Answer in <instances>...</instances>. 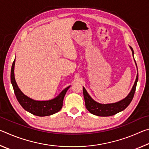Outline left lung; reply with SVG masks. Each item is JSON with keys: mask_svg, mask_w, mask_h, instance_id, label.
I'll list each match as a JSON object with an SVG mask.
<instances>
[{"mask_svg": "<svg viewBox=\"0 0 149 149\" xmlns=\"http://www.w3.org/2000/svg\"><path fill=\"white\" fill-rule=\"evenodd\" d=\"M130 49L132 50L133 56V54H134L133 50L131 47ZM136 65H137V64H136ZM137 81L138 73L137 77H136L134 85H133L132 90H131L130 93L128 94L127 97L119 102L111 103V104H100V103L96 102L95 100H93L92 98L90 97V95L88 94V93L87 92L86 89H85V87H83L85 107H86L88 111H89L91 114L98 116H113L117 114V113L125 109V108L129 106L130 102H132L135 92Z\"/></svg>", "mask_w": 149, "mask_h": 149, "instance_id": "1", "label": "left lung"}]
</instances>
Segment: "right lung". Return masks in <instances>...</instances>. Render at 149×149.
Instances as JSON below:
<instances>
[{"mask_svg": "<svg viewBox=\"0 0 149 149\" xmlns=\"http://www.w3.org/2000/svg\"><path fill=\"white\" fill-rule=\"evenodd\" d=\"M15 60L12 65L10 79L14 91L17 101L20 105L27 112L37 116H47L54 114L61 110L63 104V100L68 89L70 86L65 88L56 98L49 100H35L25 95L19 89L14 77Z\"/></svg>", "mask_w": 149, "mask_h": 149, "instance_id": "obj_1", "label": "right lung"}]
</instances>
